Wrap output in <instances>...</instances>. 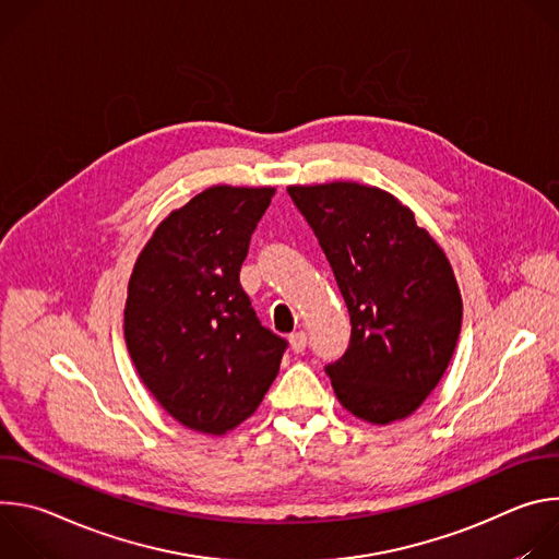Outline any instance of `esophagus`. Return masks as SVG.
<instances>
[{"instance_id": "obj_1", "label": "esophagus", "mask_w": 559, "mask_h": 559, "mask_svg": "<svg viewBox=\"0 0 559 559\" xmlns=\"http://www.w3.org/2000/svg\"><path fill=\"white\" fill-rule=\"evenodd\" d=\"M289 345H292V349L298 354V352H302L305 347H307V334L302 332V330H298V332H294L292 336H289Z\"/></svg>"}]
</instances>
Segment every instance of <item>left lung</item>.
Returning a JSON list of instances; mask_svg holds the SVG:
<instances>
[{
    "label": "left lung",
    "mask_w": 559,
    "mask_h": 559,
    "mask_svg": "<svg viewBox=\"0 0 559 559\" xmlns=\"http://www.w3.org/2000/svg\"><path fill=\"white\" fill-rule=\"evenodd\" d=\"M352 318V343L328 367L341 405L371 425L409 418L457 345L462 296L436 238L393 194L354 181L289 186Z\"/></svg>",
    "instance_id": "1"
}]
</instances>
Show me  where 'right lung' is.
Returning <instances> with one entry per match:
<instances>
[{
  "label": "right lung",
  "instance_id": "1",
  "mask_svg": "<svg viewBox=\"0 0 559 559\" xmlns=\"http://www.w3.org/2000/svg\"><path fill=\"white\" fill-rule=\"evenodd\" d=\"M272 186H212L173 210L139 252L123 309L134 369L183 427L223 436L272 386L285 341L265 330L238 274Z\"/></svg>",
  "mask_w": 559,
  "mask_h": 559
}]
</instances>
